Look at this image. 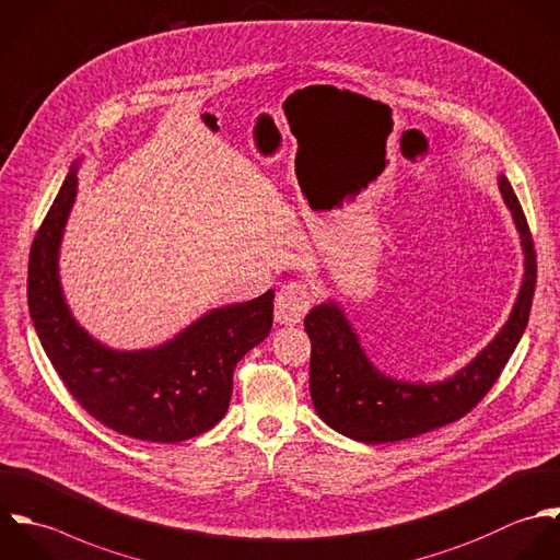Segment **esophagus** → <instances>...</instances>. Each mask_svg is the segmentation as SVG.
Returning a JSON list of instances; mask_svg holds the SVG:
<instances>
[{
  "label": "esophagus",
  "mask_w": 560,
  "mask_h": 560,
  "mask_svg": "<svg viewBox=\"0 0 560 560\" xmlns=\"http://www.w3.org/2000/svg\"><path fill=\"white\" fill-rule=\"evenodd\" d=\"M315 302L313 291L304 282H287L276 298V319L280 324H300Z\"/></svg>",
  "instance_id": "34e87169"
}]
</instances>
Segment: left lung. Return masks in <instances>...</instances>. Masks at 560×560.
I'll return each mask as SVG.
<instances>
[{
    "label": "left lung",
    "instance_id": "8db88e82",
    "mask_svg": "<svg viewBox=\"0 0 560 560\" xmlns=\"http://www.w3.org/2000/svg\"><path fill=\"white\" fill-rule=\"evenodd\" d=\"M500 190L522 234L526 276L511 319L465 370L436 384L390 380L368 361L357 335L332 302L306 315L304 328L311 337V397L317 415L330 428L363 443L412 439L465 417L498 382L528 326L537 284L533 234L506 176H500Z\"/></svg>",
    "mask_w": 560,
    "mask_h": 560
}]
</instances>
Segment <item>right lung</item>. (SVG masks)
<instances>
[{"label": "right lung", "instance_id": "right-lung-1", "mask_svg": "<svg viewBox=\"0 0 560 560\" xmlns=\"http://www.w3.org/2000/svg\"><path fill=\"white\" fill-rule=\"evenodd\" d=\"M75 170L45 214L27 265L36 335L73 399L106 428L152 443H180L228 410L236 363L271 330L273 291L210 311L178 339L143 352H113L71 317L58 282V245L75 199Z\"/></svg>", "mask_w": 560, "mask_h": 560}]
</instances>
